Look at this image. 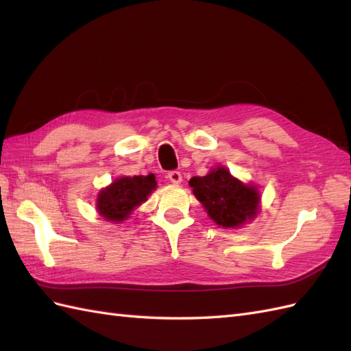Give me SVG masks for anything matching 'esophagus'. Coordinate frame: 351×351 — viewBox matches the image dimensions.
<instances>
[{
	"label": "esophagus",
	"mask_w": 351,
	"mask_h": 351,
	"mask_svg": "<svg viewBox=\"0 0 351 351\" xmlns=\"http://www.w3.org/2000/svg\"><path fill=\"white\" fill-rule=\"evenodd\" d=\"M167 177H168L169 182L174 183V184L182 183V173H180V171H169Z\"/></svg>",
	"instance_id": "esophagus-1"
}]
</instances>
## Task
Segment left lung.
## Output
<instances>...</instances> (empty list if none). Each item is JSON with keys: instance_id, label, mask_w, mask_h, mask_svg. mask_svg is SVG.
<instances>
[{"instance_id": "obj_1", "label": "left lung", "mask_w": 351, "mask_h": 351, "mask_svg": "<svg viewBox=\"0 0 351 351\" xmlns=\"http://www.w3.org/2000/svg\"><path fill=\"white\" fill-rule=\"evenodd\" d=\"M189 184L193 187V195L204 205L208 215L219 226L233 229L258 213L257 189L245 186L226 168L213 169L205 177H193Z\"/></svg>"}]
</instances>
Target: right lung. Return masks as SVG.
<instances>
[{
  "mask_svg": "<svg viewBox=\"0 0 351 351\" xmlns=\"http://www.w3.org/2000/svg\"><path fill=\"white\" fill-rule=\"evenodd\" d=\"M155 187L154 174L121 177L99 193L97 210L106 220L122 221L137 205L146 201Z\"/></svg>",
  "mask_w": 351,
  "mask_h": 351,
  "instance_id": "right-lung-1",
  "label": "right lung"
}]
</instances>
